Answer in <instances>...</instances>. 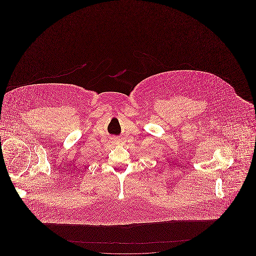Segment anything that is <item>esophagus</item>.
Returning <instances> with one entry per match:
<instances>
[{"mask_svg":"<svg viewBox=\"0 0 256 256\" xmlns=\"http://www.w3.org/2000/svg\"><path fill=\"white\" fill-rule=\"evenodd\" d=\"M114 141H116V142H117V141H118V140H114Z\"/></svg>","mask_w":256,"mask_h":256,"instance_id":"esophagus-1","label":"esophagus"}]
</instances>
